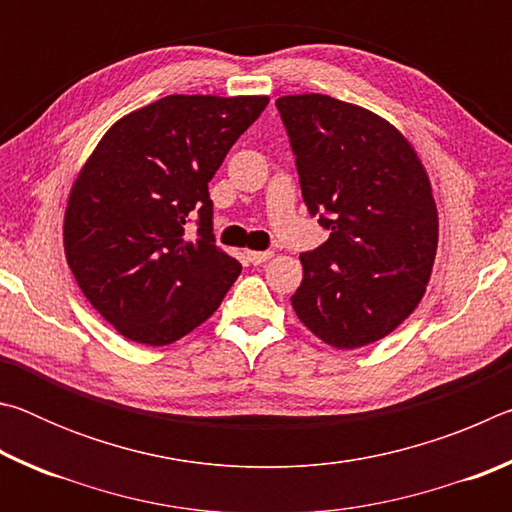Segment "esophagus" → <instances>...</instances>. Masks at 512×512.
Segmentation results:
<instances>
[{"mask_svg":"<svg viewBox=\"0 0 512 512\" xmlns=\"http://www.w3.org/2000/svg\"><path fill=\"white\" fill-rule=\"evenodd\" d=\"M246 257H248V262H253L255 266H259V264L268 262V259L273 257V253H271V250H248Z\"/></svg>","mask_w":512,"mask_h":512,"instance_id":"esophagus-1","label":"esophagus"}]
</instances>
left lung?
<instances>
[{
    "instance_id": "obj_1",
    "label": "left lung",
    "mask_w": 512,
    "mask_h": 512,
    "mask_svg": "<svg viewBox=\"0 0 512 512\" xmlns=\"http://www.w3.org/2000/svg\"><path fill=\"white\" fill-rule=\"evenodd\" d=\"M309 212L329 239L302 253L291 296L311 334L339 350L384 339L427 289L438 248L431 180L384 117L327 94L275 101Z\"/></svg>"
}]
</instances>
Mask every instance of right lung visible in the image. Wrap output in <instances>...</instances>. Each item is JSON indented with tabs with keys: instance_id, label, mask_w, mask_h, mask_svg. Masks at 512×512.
I'll list each match as a JSON object with an SVG mask.
<instances>
[{
	"instance_id": "1",
	"label": "right lung",
	"mask_w": 512,
	"mask_h": 512,
	"mask_svg": "<svg viewBox=\"0 0 512 512\" xmlns=\"http://www.w3.org/2000/svg\"><path fill=\"white\" fill-rule=\"evenodd\" d=\"M268 97L169 94L108 128L69 189L63 246L90 305L128 341L169 345L241 273L214 246L207 183ZM199 216V237L184 225Z\"/></svg>"
}]
</instances>
